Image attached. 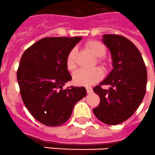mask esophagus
<instances>
[{"label": "esophagus", "mask_w": 155, "mask_h": 155, "mask_svg": "<svg viewBox=\"0 0 155 155\" xmlns=\"http://www.w3.org/2000/svg\"><path fill=\"white\" fill-rule=\"evenodd\" d=\"M86 90H87V94H91L93 91V89H92L91 87H86Z\"/></svg>", "instance_id": "34e87169"}]
</instances>
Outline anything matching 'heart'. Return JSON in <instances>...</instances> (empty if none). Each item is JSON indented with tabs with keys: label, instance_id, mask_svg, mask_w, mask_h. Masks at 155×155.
Returning a JSON list of instances; mask_svg holds the SVG:
<instances>
[{
	"label": "heart",
	"instance_id": "1",
	"mask_svg": "<svg viewBox=\"0 0 155 155\" xmlns=\"http://www.w3.org/2000/svg\"><path fill=\"white\" fill-rule=\"evenodd\" d=\"M86 46L97 58H102L105 55L106 46L98 41H91L86 44ZM75 53L76 49L73 48L68 53L67 57V68L68 70H73L75 68ZM103 72L99 68L91 69H79L73 74V82L80 86H90L99 81L102 77Z\"/></svg>",
	"mask_w": 155,
	"mask_h": 155
}]
</instances>
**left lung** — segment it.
I'll use <instances>...</instances> for the list:
<instances>
[{
  "label": "left lung",
  "mask_w": 155,
  "mask_h": 155,
  "mask_svg": "<svg viewBox=\"0 0 155 155\" xmlns=\"http://www.w3.org/2000/svg\"><path fill=\"white\" fill-rule=\"evenodd\" d=\"M102 42L110 51L113 68L106 78L94 87L100 103L93 112L110 125L125 121L136 112L146 92L147 74L139 49L128 38L117 35H103ZM102 85H109L102 89Z\"/></svg>",
  "instance_id": "obj_1"
}]
</instances>
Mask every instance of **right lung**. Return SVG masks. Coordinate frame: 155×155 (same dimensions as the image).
Instances as JSON below:
<instances>
[{"label":"right lung","instance_id":"obj_1","mask_svg":"<svg viewBox=\"0 0 155 155\" xmlns=\"http://www.w3.org/2000/svg\"><path fill=\"white\" fill-rule=\"evenodd\" d=\"M82 37H52L38 41L23 53L17 71L23 102L34 117L50 127L64 124L74 106L87 94L84 87H67L71 80L68 54Z\"/></svg>","mask_w":155,"mask_h":155}]
</instances>
